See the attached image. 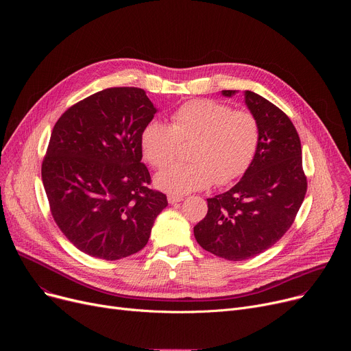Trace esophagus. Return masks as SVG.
Wrapping results in <instances>:
<instances>
[{"label":"esophagus","mask_w":351,"mask_h":351,"mask_svg":"<svg viewBox=\"0 0 351 351\" xmlns=\"http://www.w3.org/2000/svg\"><path fill=\"white\" fill-rule=\"evenodd\" d=\"M183 199L182 195H173V194H169L168 195V203L169 204H176V203H180Z\"/></svg>","instance_id":"esophagus-1"}]
</instances>
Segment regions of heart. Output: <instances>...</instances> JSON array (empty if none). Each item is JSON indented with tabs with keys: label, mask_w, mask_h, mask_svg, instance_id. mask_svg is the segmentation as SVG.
Listing matches in <instances>:
<instances>
[{
	"label": "heart",
	"mask_w": 351,
	"mask_h": 351,
	"mask_svg": "<svg viewBox=\"0 0 351 351\" xmlns=\"http://www.w3.org/2000/svg\"><path fill=\"white\" fill-rule=\"evenodd\" d=\"M195 140L190 149L193 162H176L156 175V186L173 195L226 184L241 176L253 162L260 126L253 114L233 111L213 99H191L172 115V123L149 121L140 136L144 158L156 168L169 164L179 143Z\"/></svg>",
	"instance_id": "heart-1"
}]
</instances>
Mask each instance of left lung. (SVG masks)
<instances>
[{"instance_id":"8db88e82","label":"left lung","mask_w":351,"mask_h":351,"mask_svg":"<svg viewBox=\"0 0 351 351\" xmlns=\"http://www.w3.org/2000/svg\"><path fill=\"white\" fill-rule=\"evenodd\" d=\"M236 90H222L232 97ZM244 104L260 126L256 157L228 191L207 198L208 213L194 226L207 252L243 261L264 253L291 226L307 193L302 143L289 117L268 99L244 91Z\"/></svg>"}]
</instances>
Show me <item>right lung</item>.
Returning <instances> with one entry per match:
<instances>
[{
  "instance_id": "add662e5",
  "label": "right lung",
  "mask_w": 351,
  "mask_h": 351,
  "mask_svg": "<svg viewBox=\"0 0 351 351\" xmlns=\"http://www.w3.org/2000/svg\"><path fill=\"white\" fill-rule=\"evenodd\" d=\"M157 108L138 87L98 91L62 114L41 167L54 221L80 252L107 261L147 244L167 195L148 187L140 136Z\"/></svg>"
}]
</instances>
